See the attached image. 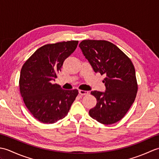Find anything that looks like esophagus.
<instances>
[{
  "label": "esophagus",
  "mask_w": 159,
  "mask_h": 159,
  "mask_svg": "<svg viewBox=\"0 0 159 159\" xmlns=\"http://www.w3.org/2000/svg\"><path fill=\"white\" fill-rule=\"evenodd\" d=\"M79 92L80 95H81V96L87 95V94H88V93H89L88 92H87V91H84V90H81V89H80L79 91Z\"/></svg>",
  "instance_id": "1"
}]
</instances>
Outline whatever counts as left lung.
Here are the masks:
<instances>
[{
    "mask_svg": "<svg viewBox=\"0 0 159 159\" xmlns=\"http://www.w3.org/2000/svg\"><path fill=\"white\" fill-rule=\"evenodd\" d=\"M79 47L95 72L105 74V92L92 91L96 107L89 111L93 119L103 124L121 120L133 104L138 85L135 70L126 55L106 40L85 39Z\"/></svg>",
    "mask_w": 159,
    "mask_h": 159,
    "instance_id": "1",
    "label": "left lung"
}]
</instances>
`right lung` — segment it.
Listing matches in <instances>:
<instances>
[{"instance_id": "obj_1", "label": "right lung", "mask_w": 159, "mask_h": 159, "mask_svg": "<svg viewBox=\"0 0 159 159\" xmlns=\"http://www.w3.org/2000/svg\"><path fill=\"white\" fill-rule=\"evenodd\" d=\"M78 43L72 40L46 44L22 66L19 80L20 94L30 113L40 122L53 124L65 117L79 94L77 89L65 90L51 83Z\"/></svg>"}]
</instances>
